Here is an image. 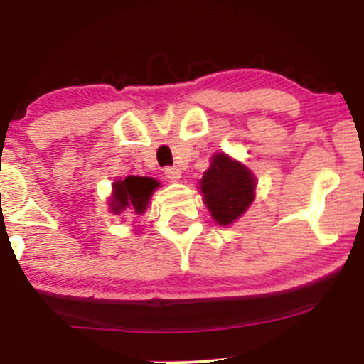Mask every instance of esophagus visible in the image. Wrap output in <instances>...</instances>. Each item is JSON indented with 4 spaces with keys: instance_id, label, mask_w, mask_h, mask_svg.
<instances>
[{
    "instance_id": "esophagus-1",
    "label": "esophagus",
    "mask_w": 364,
    "mask_h": 364,
    "mask_svg": "<svg viewBox=\"0 0 364 364\" xmlns=\"http://www.w3.org/2000/svg\"><path fill=\"white\" fill-rule=\"evenodd\" d=\"M164 174L169 181H178V179L181 178V169L176 168V166H173V168H166Z\"/></svg>"
}]
</instances>
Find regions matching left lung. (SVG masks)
Segmentation results:
<instances>
[{"instance_id":"obj_1","label":"left lung","mask_w":364,"mask_h":364,"mask_svg":"<svg viewBox=\"0 0 364 364\" xmlns=\"http://www.w3.org/2000/svg\"><path fill=\"white\" fill-rule=\"evenodd\" d=\"M255 188L257 179L252 171L224 152L212 157L210 168L200 179L203 203L220 225L232 224L245 214L255 200Z\"/></svg>"}]
</instances>
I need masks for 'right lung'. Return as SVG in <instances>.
I'll return each mask as SVG.
<instances>
[{
	"label": "right lung",
	"instance_id": "1",
	"mask_svg": "<svg viewBox=\"0 0 364 364\" xmlns=\"http://www.w3.org/2000/svg\"><path fill=\"white\" fill-rule=\"evenodd\" d=\"M159 181L147 176H127L112 183V195L109 200L111 212L118 214H144L147 210L154 190Z\"/></svg>",
	"mask_w": 364,
	"mask_h": 364
}]
</instances>
